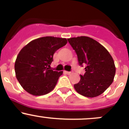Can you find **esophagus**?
<instances>
[{
  "label": "esophagus",
  "instance_id": "esophagus-1",
  "mask_svg": "<svg viewBox=\"0 0 129 129\" xmlns=\"http://www.w3.org/2000/svg\"><path fill=\"white\" fill-rule=\"evenodd\" d=\"M64 72L66 73L67 74H70L71 73V72H70V71H65Z\"/></svg>",
  "mask_w": 129,
  "mask_h": 129
}]
</instances>
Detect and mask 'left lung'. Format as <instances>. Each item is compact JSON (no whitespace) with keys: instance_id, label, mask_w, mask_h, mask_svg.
Instances as JSON below:
<instances>
[{"instance_id":"1","label":"left lung","mask_w":129,"mask_h":129,"mask_svg":"<svg viewBox=\"0 0 129 129\" xmlns=\"http://www.w3.org/2000/svg\"><path fill=\"white\" fill-rule=\"evenodd\" d=\"M78 56L80 66L84 65L85 73L74 85L77 92L87 98L103 94L114 81L115 66L112 56L101 44L88 37L68 39Z\"/></svg>"}]
</instances>
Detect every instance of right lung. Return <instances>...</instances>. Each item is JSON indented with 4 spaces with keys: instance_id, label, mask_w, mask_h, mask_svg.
Returning <instances> with one entry per match:
<instances>
[{
    "instance_id": "1",
    "label": "right lung",
    "mask_w": 129,
    "mask_h": 129,
    "mask_svg": "<svg viewBox=\"0 0 129 129\" xmlns=\"http://www.w3.org/2000/svg\"><path fill=\"white\" fill-rule=\"evenodd\" d=\"M66 38L44 37L26 45L18 54L15 62V76L24 90L33 95L51 92L63 71L50 70L53 55L67 43Z\"/></svg>"
}]
</instances>
